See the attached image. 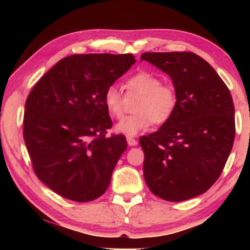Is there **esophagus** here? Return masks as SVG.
<instances>
[{"label": "esophagus", "mask_w": 250, "mask_h": 250, "mask_svg": "<svg viewBox=\"0 0 250 250\" xmlns=\"http://www.w3.org/2000/svg\"><path fill=\"white\" fill-rule=\"evenodd\" d=\"M126 142H128V145L131 146L138 145V141L135 140V139L132 138V137H126Z\"/></svg>", "instance_id": "1"}]
</instances>
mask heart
Returning a JSON list of instances; mask_svg holds the SVG:
<instances>
[{"label": "heart", "instance_id": "obj_1", "mask_svg": "<svg viewBox=\"0 0 250 250\" xmlns=\"http://www.w3.org/2000/svg\"><path fill=\"white\" fill-rule=\"evenodd\" d=\"M128 98L140 96L134 104V115L126 116L116 125V130L128 137L143 132L153 125H164L174 115L179 95L171 83H161L158 75L139 71L125 83ZM104 104L110 116L119 119L124 113L126 97L116 84H110L104 92Z\"/></svg>", "mask_w": 250, "mask_h": 250}]
</instances>
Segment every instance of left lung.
I'll return each instance as SVG.
<instances>
[{"instance_id": "8db88e82", "label": "left lung", "mask_w": 250, "mask_h": 250, "mask_svg": "<svg viewBox=\"0 0 250 250\" xmlns=\"http://www.w3.org/2000/svg\"><path fill=\"white\" fill-rule=\"evenodd\" d=\"M173 80L174 115L156 132L139 139L143 175L154 195L181 202L205 193L222 174L235 139V108L226 83L191 52L145 53Z\"/></svg>"}]
</instances>
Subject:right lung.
<instances>
[{"mask_svg": "<svg viewBox=\"0 0 250 250\" xmlns=\"http://www.w3.org/2000/svg\"><path fill=\"white\" fill-rule=\"evenodd\" d=\"M134 62L131 54L70 55L29 92L24 141L36 176L58 195L86 203L108 188L128 145L125 135H105L112 121L104 92Z\"/></svg>", "mask_w": 250, "mask_h": 250, "instance_id": "right-lung-1", "label": "right lung"}]
</instances>
